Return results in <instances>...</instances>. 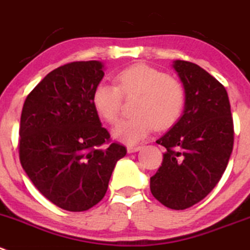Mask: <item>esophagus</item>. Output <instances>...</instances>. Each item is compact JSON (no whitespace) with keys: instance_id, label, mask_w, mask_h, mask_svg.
<instances>
[{"instance_id":"1","label":"esophagus","mask_w":250,"mask_h":250,"mask_svg":"<svg viewBox=\"0 0 250 250\" xmlns=\"http://www.w3.org/2000/svg\"><path fill=\"white\" fill-rule=\"evenodd\" d=\"M142 148V146H127V153H135V152H139Z\"/></svg>"}]
</instances>
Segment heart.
Segmentation results:
<instances>
[{
  "label": "heart",
  "instance_id": "1",
  "mask_svg": "<svg viewBox=\"0 0 250 250\" xmlns=\"http://www.w3.org/2000/svg\"><path fill=\"white\" fill-rule=\"evenodd\" d=\"M116 83L118 85L99 83L93 92V105L104 120L114 123L120 114L123 94L139 96L134 108L136 116L124 119L113 129L114 137L119 141L139 144L154 126H173L184 110L185 92L180 82L151 66H130L118 73Z\"/></svg>",
  "mask_w": 250,
  "mask_h": 250
}]
</instances>
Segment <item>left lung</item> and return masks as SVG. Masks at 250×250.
<instances>
[{
	"instance_id": "obj_1",
	"label": "left lung",
	"mask_w": 250,
	"mask_h": 250,
	"mask_svg": "<svg viewBox=\"0 0 250 250\" xmlns=\"http://www.w3.org/2000/svg\"><path fill=\"white\" fill-rule=\"evenodd\" d=\"M185 92L179 120L157 144L167 148L151 177L154 198L173 210L198 204L216 187L233 149V120L226 88L200 66L173 61Z\"/></svg>"
}]
</instances>
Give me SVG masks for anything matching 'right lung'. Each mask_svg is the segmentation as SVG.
Here are the masks:
<instances>
[{"instance_id": "1", "label": "right lung", "mask_w": 250, "mask_h": 250, "mask_svg": "<svg viewBox=\"0 0 250 250\" xmlns=\"http://www.w3.org/2000/svg\"><path fill=\"white\" fill-rule=\"evenodd\" d=\"M104 77L101 61H78L47 73L27 97L21 115L20 159L38 190L73 212L93 208L105 195L121 145L105 146L93 92Z\"/></svg>"}]
</instances>
